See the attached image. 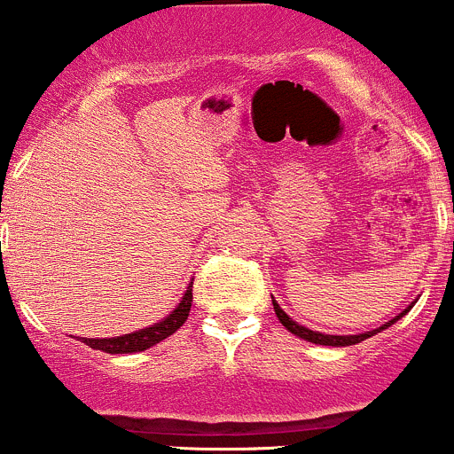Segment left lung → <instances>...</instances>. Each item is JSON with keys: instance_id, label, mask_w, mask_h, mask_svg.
Returning a JSON list of instances; mask_svg holds the SVG:
<instances>
[{"instance_id": "obj_1", "label": "left lung", "mask_w": 454, "mask_h": 454, "mask_svg": "<svg viewBox=\"0 0 454 454\" xmlns=\"http://www.w3.org/2000/svg\"><path fill=\"white\" fill-rule=\"evenodd\" d=\"M412 304H415V302L408 304V307L403 309L402 313H397V316H395L393 320L384 322V325L378 326V329H373V331H364V333H357V335H329V333H320V331H311V329H307V326L298 325V322H295L294 317L286 316V313L282 311L280 304H278L276 300H273V311H276L278 320H280V325L285 326L286 331H291V333L298 335V338L307 340V342H311V344H322V347H351V344H360V342H364V340H369V338H373V335H378L380 331L388 329L390 325H395V322H397L399 317H403V316H406L408 311H411Z\"/></svg>"}]
</instances>
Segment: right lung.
I'll return each mask as SVG.
<instances>
[{
    "label": "right lung",
    "mask_w": 454,
    "mask_h": 454,
    "mask_svg": "<svg viewBox=\"0 0 454 454\" xmlns=\"http://www.w3.org/2000/svg\"><path fill=\"white\" fill-rule=\"evenodd\" d=\"M194 280V278H192ZM192 285L190 282L183 294L181 302L169 311V316L160 317L159 322L154 325L145 326V329H138L132 331V333H125V335H116V338H81V342L88 344L90 348H97V351L103 353H112V356H119V353H141L147 351L150 347L154 344L163 342L165 338H169L172 333H176L183 325H185L187 316H190V309H192Z\"/></svg>",
    "instance_id": "right-lung-1"
}]
</instances>
